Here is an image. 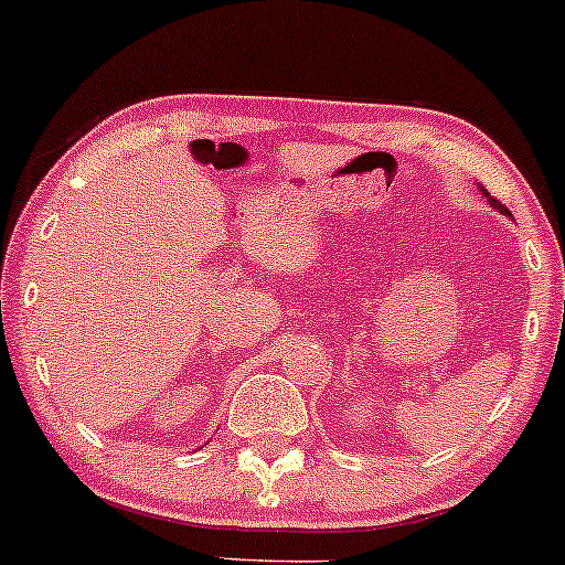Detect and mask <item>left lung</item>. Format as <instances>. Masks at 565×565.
<instances>
[{
	"mask_svg": "<svg viewBox=\"0 0 565 565\" xmlns=\"http://www.w3.org/2000/svg\"><path fill=\"white\" fill-rule=\"evenodd\" d=\"M479 191H482V193H484V196H487V201H490V204H492V209H498V212H500V214H505V217H511V212H508V209H505L503 204H498V201H495V199H492V196H490V193H487L482 185H479ZM511 220H513V217H511Z\"/></svg>",
	"mask_w": 565,
	"mask_h": 565,
	"instance_id": "obj_1",
	"label": "left lung"
}]
</instances>
